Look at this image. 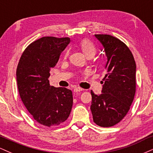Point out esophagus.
Segmentation results:
<instances>
[{"mask_svg":"<svg viewBox=\"0 0 153 153\" xmlns=\"http://www.w3.org/2000/svg\"><path fill=\"white\" fill-rule=\"evenodd\" d=\"M83 90H84V89H82L80 87H75V88H73V91H74V92H80V91H82Z\"/></svg>","mask_w":153,"mask_h":153,"instance_id":"1","label":"esophagus"}]
</instances>
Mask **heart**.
Wrapping results in <instances>:
<instances>
[{
    "instance_id": "1",
    "label": "heart",
    "mask_w": 153,
    "mask_h": 153,
    "mask_svg": "<svg viewBox=\"0 0 153 153\" xmlns=\"http://www.w3.org/2000/svg\"><path fill=\"white\" fill-rule=\"evenodd\" d=\"M79 46L87 57H92L96 53V47H95L94 44L90 40H82L79 44ZM67 55H68V51L65 52V56Z\"/></svg>"
}]
</instances>
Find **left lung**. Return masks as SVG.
Returning a JSON list of instances; mask_svg holds the SVG:
<instances>
[{
	"label": "left lung",
	"instance_id": "1",
	"mask_svg": "<svg viewBox=\"0 0 153 153\" xmlns=\"http://www.w3.org/2000/svg\"><path fill=\"white\" fill-rule=\"evenodd\" d=\"M107 57L101 94L92 96L94 122L102 127L114 126L129 111L136 91V63L128 47L108 34H95Z\"/></svg>",
	"mask_w": 153,
	"mask_h": 153
}]
</instances>
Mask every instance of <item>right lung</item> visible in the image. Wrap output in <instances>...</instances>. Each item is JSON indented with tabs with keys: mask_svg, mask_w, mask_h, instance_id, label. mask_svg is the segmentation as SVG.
Segmentation results:
<instances>
[{
	"mask_svg": "<svg viewBox=\"0 0 153 153\" xmlns=\"http://www.w3.org/2000/svg\"><path fill=\"white\" fill-rule=\"evenodd\" d=\"M70 42L68 37L39 39L26 47L17 66V85L22 102L33 118L47 127L67 120L73 106L72 91L51 86L48 80L50 69Z\"/></svg>",
	"mask_w": 153,
	"mask_h": 153,
	"instance_id": "right-lung-1",
	"label": "right lung"
}]
</instances>
